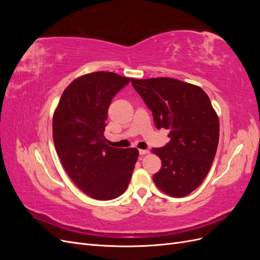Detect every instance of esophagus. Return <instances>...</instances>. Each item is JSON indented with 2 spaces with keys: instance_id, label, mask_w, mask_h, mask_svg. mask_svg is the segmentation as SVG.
I'll return each instance as SVG.
<instances>
[{
  "instance_id": "34e87169",
  "label": "esophagus",
  "mask_w": 260,
  "mask_h": 260,
  "mask_svg": "<svg viewBox=\"0 0 260 260\" xmlns=\"http://www.w3.org/2000/svg\"><path fill=\"white\" fill-rule=\"evenodd\" d=\"M139 153L140 155H145V154H148L149 151L148 149H139Z\"/></svg>"
}]
</instances>
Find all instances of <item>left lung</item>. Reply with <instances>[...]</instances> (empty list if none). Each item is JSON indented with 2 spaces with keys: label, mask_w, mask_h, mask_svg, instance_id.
<instances>
[{
  "label": "left lung",
  "mask_w": 260,
  "mask_h": 260,
  "mask_svg": "<svg viewBox=\"0 0 260 260\" xmlns=\"http://www.w3.org/2000/svg\"><path fill=\"white\" fill-rule=\"evenodd\" d=\"M153 113L157 129L170 131L169 142L154 154L161 159L154 175L162 192L183 198L199 187L214 161L219 142V119L201 88L172 78L131 79Z\"/></svg>",
  "instance_id": "left-lung-1"
}]
</instances>
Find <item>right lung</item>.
<instances>
[{"label": "right lung", "mask_w": 260, "mask_h": 260, "mask_svg": "<svg viewBox=\"0 0 260 260\" xmlns=\"http://www.w3.org/2000/svg\"><path fill=\"white\" fill-rule=\"evenodd\" d=\"M130 78L114 73L84 75L62 93L53 117V139L62 167L90 198L106 201L125 190L137 162V148L106 144L107 111Z\"/></svg>", "instance_id": "obj_1"}]
</instances>
